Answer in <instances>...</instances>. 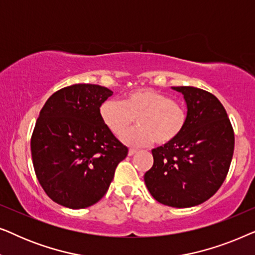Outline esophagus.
Here are the masks:
<instances>
[{
	"instance_id": "34e87169",
	"label": "esophagus",
	"mask_w": 255,
	"mask_h": 255,
	"mask_svg": "<svg viewBox=\"0 0 255 255\" xmlns=\"http://www.w3.org/2000/svg\"><path fill=\"white\" fill-rule=\"evenodd\" d=\"M135 153H137V149H133V148H131V149H128V155L130 156H132V155H134Z\"/></svg>"
}]
</instances>
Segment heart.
Instances as JSON below:
<instances>
[{
  "mask_svg": "<svg viewBox=\"0 0 255 255\" xmlns=\"http://www.w3.org/2000/svg\"><path fill=\"white\" fill-rule=\"evenodd\" d=\"M102 123L111 133L122 137L133 127H139L123 137L130 146L169 144L177 139L187 125L188 114L184 106L159 90L139 88L127 93L122 102L107 100L100 107Z\"/></svg>",
  "mask_w": 255,
  "mask_h": 255,
  "instance_id": "1",
  "label": "heart"
}]
</instances>
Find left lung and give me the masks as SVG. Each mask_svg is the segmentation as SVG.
<instances>
[{
	"mask_svg": "<svg viewBox=\"0 0 255 255\" xmlns=\"http://www.w3.org/2000/svg\"><path fill=\"white\" fill-rule=\"evenodd\" d=\"M182 93L188 121L175 140L153 148L154 162L144 175L159 203L189 208L209 200L224 182L235 149L228 114L211 93L195 87H172Z\"/></svg>",
	"mask_w": 255,
	"mask_h": 255,
	"instance_id": "1",
	"label": "left lung"
}]
</instances>
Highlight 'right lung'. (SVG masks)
<instances>
[{"mask_svg": "<svg viewBox=\"0 0 255 255\" xmlns=\"http://www.w3.org/2000/svg\"><path fill=\"white\" fill-rule=\"evenodd\" d=\"M113 92L76 83L44 104L31 137L33 168L55 203L71 209L95 204L109 189L124 146L102 123L100 107Z\"/></svg>", "mask_w": 255, "mask_h": 255, "instance_id": "add662e5", "label": "right lung"}]
</instances>
